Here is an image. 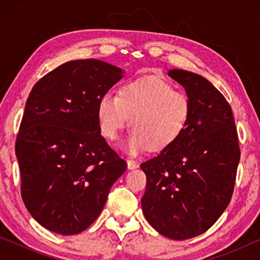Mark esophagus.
I'll return each mask as SVG.
<instances>
[{
  "label": "esophagus",
  "instance_id": "esophagus-1",
  "mask_svg": "<svg viewBox=\"0 0 260 260\" xmlns=\"http://www.w3.org/2000/svg\"><path fill=\"white\" fill-rule=\"evenodd\" d=\"M127 167H128V170L138 169L139 162L138 161H134V160H127Z\"/></svg>",
  "mask_w": 260,
  "mask_h": 260
}]
</instances>
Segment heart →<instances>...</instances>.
Masks as SVG:
<instances>
[{
	"mask_svg": "<svg viewBox=\"0 0 260 260\" xmlns=\"http://www.w3.org/2000/svg\"><path fill=\"white\" fill-rule=\"evenodd\" d=\"M190 113L186 94L152 76L126 82L119 95L104 94L98 104L100 131L109 140L117 138L129 118L132 131L122 148L133 156L172 146L186 129Z\"/></svg>",
	"mask_w": 260,
	"mask_h": 260,
	"instance_id": "heart-1",
	"label": "heart"
}]
</instances>
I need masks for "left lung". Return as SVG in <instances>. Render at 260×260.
Returning a JSON list of instances; mask_svg holds the SVG:
<instances>
[{
	"label": "left lung",
	"mask_w": 260,
	"mask_h": 260,
	"mask_svg": "<svg viewBox=\"0 0 260 260\" xmlns=\"http://www.w3.org/2000/svg\"><path fill=\"white\" fill-rule=\"evenodd\" d=\"M169 76L184 88L191 113L172 146L141 164L147 175L141 204L159 234L181 241L203 234L226 210L241 152L232 108L217 88L184 70Z\"/></svg>",
	"instance_id": "obj_1"
}]
</instances>
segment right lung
Returning a JSON list of instances; mask_svg holds the SVG:
<instances>
[{
  "instance_id": "add662e5",
  "label": "right lung",
  "mask_w": 260,
  "mask_h": 260,
  "mask_svg": "<svg viewBox=\"0 0 260 260\" xmlns=\"http://www.w3.org/2000/svg\"><path fill=\"white\" fill-rule=\"evenodd\" d=\"M124 73L99 59L71 60L30 91L16 156L26 209L47 230L60 235L87 230L127 169L98 121L100 99Z\"/></svg>"
}]
</instances>
